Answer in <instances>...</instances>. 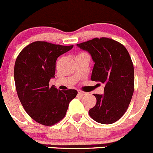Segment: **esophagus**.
<instances>
[{
  "label": "esophagus",
  "instance_id": "esophagus-1",
  "mask_svg": "<svg viewBox=\"0 0 153 153\" xmlns=\"http://www.w3.org/2000/svg\"><path fill=\"white\" fill-rule=\"evenodd\" d=\"M78 93L79 95H80V96H84V95H85V94H87V92H83V91H82V90H78Z\"/></svg>",
  "mask_w": 153,
  "mask_h": 153
}]
</instances>
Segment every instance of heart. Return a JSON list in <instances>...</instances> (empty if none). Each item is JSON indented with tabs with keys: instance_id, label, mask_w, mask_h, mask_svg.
I'll return each instance as SVG.
<instances>
[{
	"instance_id": "1",
	"label": "heart",
	"mask_w": 153,
	"mask_h": 153,
	"mask_svg": "<svg viewBox=\"0 0 153 153\" xmlns=\"http://www.w3.org/2000/svg\"><path fill=\"white\" fill-rule=\"evenodd\" d=\"M81 54H84V53H81Z\"/></svg>"
}]
</instances>
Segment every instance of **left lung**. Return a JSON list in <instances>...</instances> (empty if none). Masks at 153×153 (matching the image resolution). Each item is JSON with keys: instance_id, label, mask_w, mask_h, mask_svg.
<instances>
[{"instance_id": "obj_1", "label": "left lung", "mask_w": 153, "mask_h": 153, "mask_svg": "<svg viewBox=\"0 0 153 153\" xmlns=\"http://www.w3.org/2000/svg\"><path fill=\"white\" fill-rule=\"evenodd\" d=\"M77 46L88 51L94 61L91 80L105 85L104 94H94L97 103L89 114L102 124L116 122L126 111L134 90V69L128 51L119 42L105 37Z\"/></svg>"}]
</instances>
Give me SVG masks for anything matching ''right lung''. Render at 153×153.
<instances>
[{
	"mask_svg": "<svg viewBox=\"0 0 153 153\" xmlns=\"http://www.w3.org/2000/svg\"><path fill=\"white\" fill-rule=\"evenodd\" d=\"M73 46L34 42L24 48L15 63L14 79L17 96L28 115L44 126H52L66 114L75 90L61 91L49 81L54 78L57 58Z\"/></svg>",
	"mask_w": 153,
	"mask_h": 153,
	"instance_id": "add662e5",
	"label": "right lung"
}]
</instances>
